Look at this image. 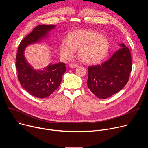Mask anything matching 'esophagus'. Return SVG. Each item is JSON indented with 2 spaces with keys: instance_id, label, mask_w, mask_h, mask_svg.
<instances>
[{
  "instance_id": "esophagus-1",
  "label": "esophagus",
  "mask_w": 148,
  "mask_h": 148,
  "mask_svg": "<svg viewBox=\"0 0 148 148\" xmlns=\"http://www.w3.org/2000/svg\"><path fill=\"white\" fill-rule=\"evenodd\" d=\"M69 66L70 67H72V68H76V67H78V65L75 64H73V63H70V64H69Z\"/></svg>"
}]
</instances>
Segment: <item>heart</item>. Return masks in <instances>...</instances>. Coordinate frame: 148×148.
<instances>
[{
    "mask_svg": "<svg viewBox=\"0 0 148 148\" xmlns=\"http://www.w3.org/2000/svg\"><path fill=\"white\" fill-rule=\"evenodd\" d=\"M66 43L60 47L63 56L71 58L75 50H79V58L88 64H95L102 60L109 48L106 38L97 32L87 30H77L70 33Z\"/></svg>",
    "mask_w": 148,
    "mask_h": 148,
    "instance_id": "heart-1",
    "label": "heart"
}]
</instances>
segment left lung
<instances>
[{
  "mask_svg": "<svg viewBox=\"0 0 148 148\" xmlns=\"http://www.w3.org/2000/svg\"><path fill=\"white\" fill-rule=\"evenodd\" d=\"M107 61L88 67V88L99 98L105 99L121 91L129 81L132 70L130 50L122 43Z\"/></svg>",
  "mask_w": 148,
  "mask_h": 148,
  "instance_id": "left-lung-1",
  "label": "left lung"
}]
</instances>
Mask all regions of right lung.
<instances>
[{
    "label": "right lung",
    "mask_w": 148,
    "mask_h": 148,
    "mask_svg": "<svg viewBox=\"0 0 148 148\" xmlns=\"http://www.w3.org/2000/svg\"><path fill=\"white\" fill-rule=\"evenodd\" d=\"M54 27V25L36 26L21 41L16 54V67L21 86L30 95L39 98L48 97L57 90L62 76L66 71V64L59 62L54 65L50 64L43 71H36L26 62L23 52L28 45L38 41Z\"/></svg>",
    "instance_id": "1"
}]
</instances>
